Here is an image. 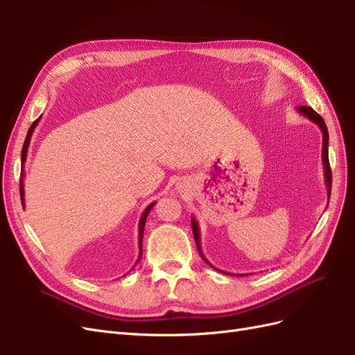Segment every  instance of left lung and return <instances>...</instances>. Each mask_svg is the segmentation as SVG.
I'll return each instance as SVG.
<instances>
[{
	"instance_id": "obj_1",
	"label": "left lung",
	"mask_w": 355,
	"mask_h": 355,
	"mask_svg": "<svg viewBox=\"0 0 355 355\" xmlns=\"http://www.w3.org/2000/svg\"><path fill=\"white\" fill-rule=\"evenodd\" d=\"M297 112L300 115H304L305 118H308L309 121L315 123L318 127L321 133H323V151H321V159H323V167H324V180H326V187H327V197L330 198V191H331V170H330V164H329V132H327V127H326V123L323 118H321L313 108H309V106H299L297 108ZM191 223H192V232H194V239H196V244H197V249H198V253L201 256V259L204 262H207L211 268H214L207 259L206 256L202 254L201 252V241H200V228H198V223L194 218H191ZM223 274H230V272H225L222 271ZM231 275V274H230ZM235 275H240L243 277L244 274H235Z\"/></svg>"
}]
</instances>
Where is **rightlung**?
<instances>
[{"label": "right lung", "instance_id": "add662e5", "mask_svg": "<svg viewBox=\"0 0 355 355\" xmlns=\"http://www.w3.org/2000/svg\"><path fill=\"white\" fill-rule=\"evenodd\" d=\"M41 118V116H40ZM40 118L38 120H35L34 123H32V125L29 127V130H28V135H26V139H25V144H24V148H22V157H20V159H22V164H25V161H26V153H28V146H29V142H31V136H32V132H34V128L37 127V124H38V121H40ZM24 178H25V173H24V170H22V178H20V200H22V206L25 207V198H24ZM154 204L155 202H151L149 204V206L144 210V213H142V218H141V220H139V257H137V261H136V263L141 261V257H142V237H144V230H145V223H146V218H148V214H149V211H151V209L154 207ZM135 263V265H136Z\"/></svg>", "mask_w": 355, "mask_h": 355}]
</instances>
